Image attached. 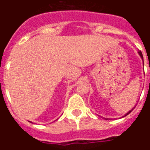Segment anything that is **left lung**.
Listing matches in <instances>:
<instances>
[{"instance_id":"1","label":"left lung","mask_w":150,"mask_h":150,"mask_svg":"<svg viewBox=\"0 0 150 150\" xmlns=\"http://www.w3.org/2000/svg\"><path fill=\"white\" fill-rule=\"evenodd\" d=\"M138 53H139V55H140V57H141V58H142V59H143V60H144V57H143V55H142V52H141V51H139V52H138ZM134 108H133V109H132V110H130V111H129V112H127L126 114L125 115V116H123V117H125V116H127V115H128V114H129L130 112H132V110H134ZM104 120H108V119H106V118H104Z\"/></svg>"}]
</instances>
